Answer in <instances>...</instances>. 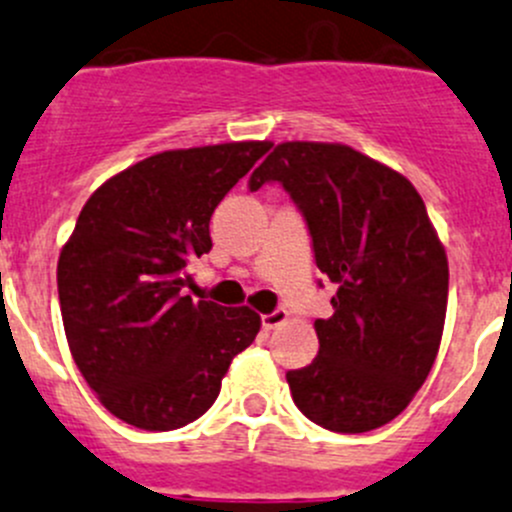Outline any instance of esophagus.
I'll use <instances>...</instances> for the list:
<instances>
[{"mask_svg": "<svg viewBox=\"0 0 512 512\" xmlns=\"http://www.w3.org/2000/svg\"><path fill=\"white\" fill-rule=\"evenodd\" d=\"M285 320H287V310L285 307H277V310L262 315V330H275V327H280Z\"/></svg>", "mask_w": 512, "mask_h": 512, "instance_id": "34e87169", "label": "esophagus"}]
</instances>
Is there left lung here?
<instances>
[{
    "label": "left lung",
    "instance_id": "obj_1",
    "mask_svg": "<svg viewBox=\"0 0 512 512\" xmlns=\"http://www.w3.org/2000/svg\"><path fill=\"white\" fill-rule=\"evenodd\" d=\"M275 182L337 290L332 317L315 320L317 357L287 372L292 400L332 433L380 428L408 408L443 337L448 257L425 202L403 175L345 145H277L247 187Z\"/></svg>",
    "mask_w": 512,
    "mask_h": 512
}]
</instances>
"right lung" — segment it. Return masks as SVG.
<instances>
[{"label":"right lung","instance_id":"1","mask_svg":"<svg viewBox=\"0 0 512 512\" xmlns=\"http://www.w3.org/2000/svg\"><path fill=\"white\" fill-rule=\"evenodd\" d=\"M230 142L160 152L104 182L57 265L69 350L99 403L140 430H177L212 408L252 345L250 307L195 302L187 265L212 250L210 217L270 150Z\"/></svg>","mask_w":512,"mask_h":512}]
</instances>
